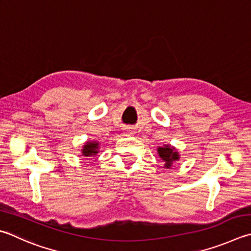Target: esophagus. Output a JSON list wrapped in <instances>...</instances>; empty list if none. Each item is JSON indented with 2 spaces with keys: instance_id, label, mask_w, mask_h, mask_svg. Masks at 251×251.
Returning <instances> with one entry per match:
<instances>
[{
  "instance_id": "esophagus-1",
  "label": "esophagus",
  "mask_w": 251,
  "mask_h": 251,
  "mask_svg": "<svg viewBox=\"0 0 251 251\" xmlns=\"http://www.w3.org/2000/svg\"><path fill=\"white\" fill-rule=\"evenodd\" d=\"M125 133H126L127 135H130L131 133H133V130H130V129H126V130H125Z\"/></svg>"
}]
</instances>
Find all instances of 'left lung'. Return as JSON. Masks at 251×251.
I'll return each mask as SVG.
<instances>
[{
    "label": "left lung",
    "mask_w": 251,
    "mask_h": 251,
    "mask_svg": "<svg viewBox=\"0 0 251 251\" xmlns=\"http://www.w3.org/2000/svg\"><path fill=\"white\" fill-rule=\"evenodd\" d=\"M158 153L163 161H165V167L170 168L172 166L173 161H176L179 159V153H177L175 148L170 147V146H165V147H159Z\"/></svg>",
    "instance_id": "obj_1"
}]
</instances>
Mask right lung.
I'll return each mask as SVG.
<instances>
[{
  "label": "right lung",
  "mask_w": 251,
  "mask_h": 251,
  "mask_svg": "<svg viewBox=\"0 0 251 251\" xmlns=\"http://www.w3.org/2000/svg\"><path fill=\"white\" fill-rule=\"evenodd\" d=\"M98 149H99V144L98 143H90V141H88L84 145L83 149H82V154L85 157H92V156H95V154L98 153Z\"/></svg>",
  "instance_id": "right-lung-1"
}]
</instances>
